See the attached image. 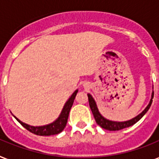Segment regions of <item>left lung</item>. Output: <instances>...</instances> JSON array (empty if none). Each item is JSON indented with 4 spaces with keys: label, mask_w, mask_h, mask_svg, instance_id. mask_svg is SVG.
<instances>
[{
    "label": "left lung",
    "mask_w": 159,
    "mask_h": 159,
    "mask_svg": "<svg viewBox=\"0 0 159 159\" xmlns=\"http://www.w3.org/2000/svg\"><path fill=\"white\" fill-rule=\"evenodd\" d=\"M153 94L154 93L152 92V98L150 99V102H149L148 105L146 107V109L142 111L141 114H139L138 116H136L135 118L131 119V120H126V121H122V122H118V121H112V120H107L103 116H101V114L98 111V109L97 104H96V102L93 99V98L92 97L91 95L88 94V97H89V106H90V109L92 110V113L93 115V117H94L95 120H96V123H97L99 126H101L103 129L108 130H120L124 129V128L129 127V126H131L133 125L134 124H136V122L140 120L142 118V116L145 115L146 113L148 112V110L149 109L150 106H151L152 102V98H153Z\"/></svg>",
    "instance_id": "8db88e82"
}]
</instances>
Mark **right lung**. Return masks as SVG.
<instances>
[{
    "mask_svg": "<svg viewBox=\"0 0 159 159\" xmlns=\"http://www.w3.org/2000/svg\"><path fill=\"white\" fill-rule=\"evenodd\" d=\"M78 90H76L74 92L72 95L69 98V99L66 101V103H65L64 108L62 109L61 115L58 117L57 120H56L53 123H50L46 125H43V126H32L29 125H27L25 123L22 122L20 120L15 117L17 121L19 122L20 124L23 125V127L29 130L32 133L35 134V135H39V136H51V135H56L61 132L62 130H64V128L66 125L67 123L68 116H69V113H70V108L73 104L74 99L76 98V95L77 93Z\"/></svg>",
    "mask_w": 159,
    "mask_h": 159,
    "instance_id": "obj_1",
    "label": "right lung"
}]
</instances>
